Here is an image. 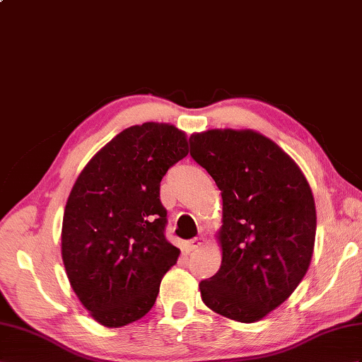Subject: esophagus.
<instances>
[{"label": "esophagus", "instance_id": "1", "mask_svg": "<svg viewBox=\"0 0 362 362\" xmlns=\"http://www.w3.org/2000/svg\"><path fill=\"white\" fill-rule=\"evenodd\" d=\"M202 244H204V240H202V238H193V240H190V241L186 243V250L190 253V252H193V250L199 249Z\"/></svg>", "mask_w": 362, "mask_h": 362}]
</instances>
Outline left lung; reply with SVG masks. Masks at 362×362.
I'll return each mask as SVG.
<instances>
[{
    "label": "left lung",
    "instance_id": "obj_1",
    "mask_svg": "<svg viewBox=\"0 0 362 362\" xmlns=\"http://www.w3.org/2000/svg\"><path fill=\"white\" fill-rule=\"evenodd\" d=\"M189 143L190 156L223 198V261L199 283L201 298L226 318L259 321L293 293L310 266L316 233L310 186L292 158L258 132L214 129Z\"/></svg>",
    "mask_w": 362,
    "mask_h": 362
}]
</instances>
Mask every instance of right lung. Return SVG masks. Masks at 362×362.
Returning a JSON list of instances; mask_svg holds the SVG:
<instances>
[{
	"label": "right lung",
	"instance_id": "1",
	"mask_svg": "<svg viewBox=\"0 0 362 362\" xmlns=\"http://www.w3.org/2000/svg\"><path fill=\"white\" fill-rule=\"evenodd\" d=\"M187 153L186 134L175 126H132L92 158L70 192L61 255L78 299L105 327L148 313L180 257L164 235L160 184Z\"/></svg>",
	"mask_w": 362,
	"mask_h": 362
}]
</instances>
